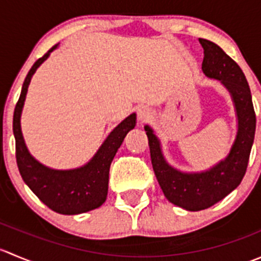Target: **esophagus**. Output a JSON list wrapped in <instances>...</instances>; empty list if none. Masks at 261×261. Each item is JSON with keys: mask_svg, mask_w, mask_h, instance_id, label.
<instances>
[{"mask_svg": "<svg viewBox=\"0 0 261 261\" xmlns=\"http://www.w3.org/2000/svg\"><path fill=\"white\" fill-rule=\"evenodd\" d=\"M151 116H152L151 110L147 109V107H141V109L139 110V112H138V118H139V121H140L141 123L149 121L150 118H151Z\"/></svg>", "mask_w": 261, "mask_h": 261, "instance_id": "esophagus-1", "label": "esophagus"}]
</instances>
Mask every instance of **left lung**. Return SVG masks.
Wrapping results in <instances>:
<instances>
[{
    "mask_svg": "<svg viewBox=\"0 0 261 261\" xmlns=\"http://www.w3.org/2000/svg\"><path fill=\"white\" fill-rule=\"evenodd\" d=\"M199 43L204 51L202 70L207 77L220 81L227 88L238 115V135L226 159L206 172H179L164 159L154 131L147 125L144 127L149 139L152 169L163 193L168 201L187 211L208 208L241 183L256 127L251 92L241 68L217 44L206 39H199Z\"/></svg>",
    "mask_w": 261,
    "mask_h": 261,
    "instance_id": "left-lung-1",
    "label": "left lung"
}]
</instances>
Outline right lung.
Here are the masks:
<instances>
[{"instance_id":"add662e5","label":"right lung","mask_w":261,"mask_h":261,"mask_svg":"<svg viewBox=\"0 0 261 261\" xmlns=\"http://www.w3.org/2000/svg\"><path fill=\"white\" fill-rule=\"evenodd\" d=\"M57 46L58 44L34 63L22 84L20 98L15 107L12 125L16 140V162L23 181L44 204L62 215H78L98 208L106 201L110 165L126 134L135 127L136 115H130L115 127L94 156L83 167L70 170H55L34 159L21 133V112L31 77Z\"/></svg>"}]
</instances>
